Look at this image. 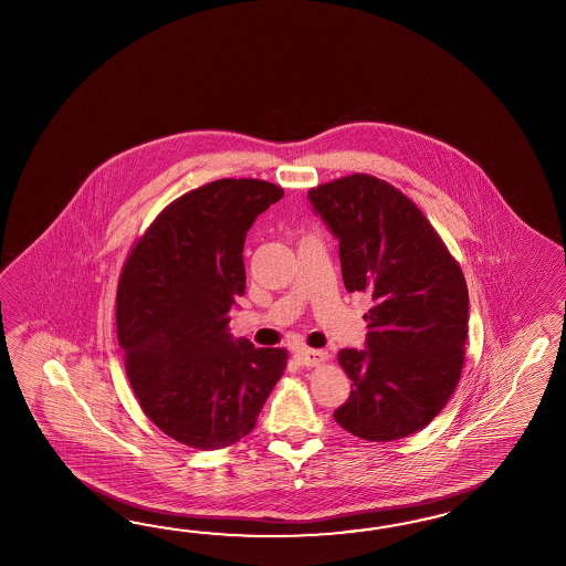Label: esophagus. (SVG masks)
Segmentation results:
<instances>
[{
    "mask_svg": "<svg viewBox=\"0 0 566 566\" xmlns=\"http://www.w3.org/2000/svg\"><path fill=\"white\" fill-rule=\"evenodd\" d=\"M327 352H323V349H311V347H303V349H298L296 352V359H298V364L301 366H306V368H313V366H321L323 361H327Z\"/></svg>",
    "mask_w": 566,
    "mask_h": 566,
    "instance_id": "esophagus-1",
    "label": "esophagus"
}]
</instances>
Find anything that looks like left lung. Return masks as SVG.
<instances>
[{"instance_id":"left-lung-1","label":"left lung","mask_w":566,"mask_h":566,"mask_svg":"<svg viewBox=\"0 0 566 566\" xmlns=\"http://www.w3.org/2000/svg\"><path fill=\"white\" fill-rule=\"evenodd\" d=\"M339 239L347 292H368L366 349H342L349 399L333 413L368 441L407 438L452 397L469 335V289L452 253L413 202L368 174L308 190Z\"/></svg>"}]
</instances>
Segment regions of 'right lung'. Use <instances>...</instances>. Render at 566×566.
<instances>
[{"label":"right lung","instance_id":"obj_1","mask_svg":"<svg viewBox=\"0 0 566 566\" xmlns=\"http://www.w3.org/2000/svg\"><path fill=\"white\" fill-rule=\"evenodd\" d=\"M282 196L270 181H210L174 200L126 258L116 332L128 382L153 423L196 450L245 438L286 368V349L229 333L245 234Z\"/></svg>","mask_w":566,"mask_h":566}]
</instances>
